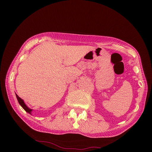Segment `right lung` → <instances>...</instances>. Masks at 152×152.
Segmentation results:
<instances>
[{
	"label": "right lung",
	"instance_id": "add662e5",
	"mask_svg": "<svg viewBox=\"0 0 152 152\" xmlns=\"http://www.w3.org/2000/svg\"><path fill=\"white\" fill-rule=\"evenodd\" d=\"M15 95H16V97H17V99H18V102L19 103V104H20L22 106V108H23L25 111H26L28 113H29L30 114H31L32 110L30 109V108H28L27 107V106H26V104H25V103H24L23 101V99H21L20 97H19V96L17 94H15Z\"/></svg>",
	"mask_w": 152,
	"mask_h": 152
}]
</instances>
